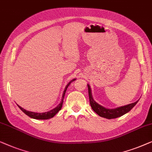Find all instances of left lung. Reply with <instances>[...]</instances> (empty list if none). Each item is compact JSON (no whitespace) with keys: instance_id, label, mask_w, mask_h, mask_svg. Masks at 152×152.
Returning <instances> with one entry per match:
<instances>
[{"instance_id":"left-lung-1","label":"left lung","mask_w":152,"mask_h":152,"mask_svg":"<svg viewBox=\"0 0 152 152\" xmlns=\"http://www.w3.org/2000/svg\"><path fill=\"white\" fill-rule=\"evenodd\" d=\"M87 87H88V93H89V102H90L91 107L92 110L96 113V114L100 116V117H103V118H107V119H112L118 118L123 116V115L127 114L134 107V106L137 104L138 102L137 101L133 103L127 104L125 106L118 107L114 108V109H108L100 105L96 102L93 98L92 94H91V87L89 86V84H87Z\"/></svg>"}]
</instances>
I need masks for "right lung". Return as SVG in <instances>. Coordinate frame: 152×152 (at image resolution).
<instances>
[{"mask_svg":"<svg viewBox=\"0 0 152 152\" xmlns=\"http://www.w3.org/2000/svg\"><path fill=\"white\" fill-rule=\"evenodd\" d=\"M76 80V78H74L72 79V80L70 81V82L68 83V84L66 85L65 88V90L63 91V96H62V98H61V101L60 102L59 104H58L57 107H56L54 109H53V110L49 111V112H43V113H37V112H30V111H27L26 110H25V109H23V107H21L20 106H19L18 104H17L18 107L21 110L23 111V112L25 113V114L27 115V116L30 117L31 118H34V119H38V120H47V119H50V118H52L54 117L56 114H57L58 112H59L60 110H61L62 108V106H63V99H64V96H65V92H66V90H67V87L69 86V85L71 84V83L73 82V81Z\"/></svg>","mask_w":152,"mask_h":152,"instance_id":"right-lung-1","label":"right lung"}]
</instances>
